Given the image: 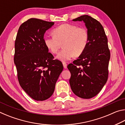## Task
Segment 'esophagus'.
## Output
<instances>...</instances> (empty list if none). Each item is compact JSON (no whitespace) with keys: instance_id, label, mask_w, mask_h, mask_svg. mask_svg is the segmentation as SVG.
Masks as SVG:
<instances>
[{"instance_id":"1","label":"esophagus","mask_w":125,"mask_h":125,"mask_svg":"<svg viewBox=\"0 0 125 125\" xmlns=\"http://www.w3.org/2000/svg\"><path fill=\"white\" fill-rule=\"evenodd\" d=\"M63 67H64V68H66L67 67V64L66 62H63Z\"/></svg>"}]
</instances>
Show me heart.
I'll use <instances>...</instances> for the list:
<instances>
[{"instance_id": "1", "label": "heart", "mask_w": 125, "mask_h": 125, "mask_svg": "<svg viewBox=\"0 0 125 125\" xmlns=\"http://www.w3.org/2000/svg\"><path fill=\"white\" fill-rule=\"evenodd\" d=\"M52 35L53 36L45 37L44 43L52 54H56L62 44L63 49L57 56L62 61L71 60L74 56H80L88 45L89 32L84 27L63 24L55 28Z\"/></svg>"}]
</instances>
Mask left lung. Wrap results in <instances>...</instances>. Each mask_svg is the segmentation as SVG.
Segmentation results:
<instances>
[{
	"instance_id": "8db88e82",
	"label": "left lung",
	"mask_w": 125,
	"mask_h": 125,
	"mask_svg": "<svg viewBox=\"0 0 125 125\" xmlns=\"http://www.w3.org/2000/svg\"><path fill=\"white\" fill-rule=\"evenodd\" d=\"M73 21H83L89 32L86 50L67 68L73 92L78 97L90 99L96 96L106 83L110 52L104 29L98 20L87 15Z\"/></svg>"
}]
</instances>
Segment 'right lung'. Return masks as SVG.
<instances>
[{"mask_svg": "<svg viewBox=\"0 0 125 125\" xmlns=\"http://www.w3.org/2000/svg\"><path fill=\"white\" fill-rule=\"evenodd\" d=\"M54 22L31 18L20 25L15 42L14 61L19 84L31 98L43 101L52 96L62 72V62L46 47L43 36Z\"/></svg>", "mask_w": 125, "mask_h": 125, "instance_id": "obj_1", "label": "right lung"}]
</instances>
